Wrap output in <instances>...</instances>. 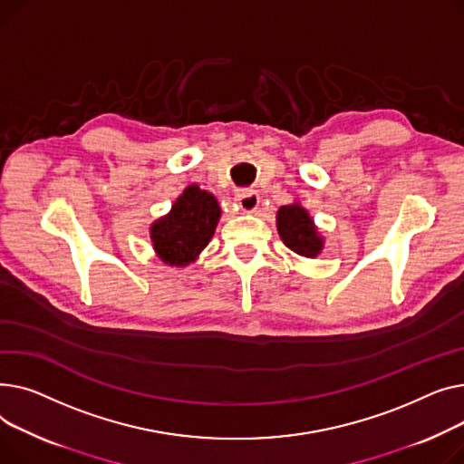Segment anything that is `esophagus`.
<instances>
[{"label": "esophagus", "instance_id": "34e87169", "mask_svg": "<svg viewBox=\"0 0 464 464\" xmlns=\"http://www.w3.org/2000/svg\"><path fill=\"white\" fill-rule=\"evenodd\" d=\"M236 202L243 211L253 213L260 204V197H258L256 190H253V188H243V190H237V193H236Z\"/></svg>", "mask_w": 464, "mask_h": 464}]
</instances>
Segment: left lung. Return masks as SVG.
I'll return each instance as SVG.
<instances>
[{"instance_id": "8db88e82", "label": "left lung", "mask_w": 464, "mask_h": 464, "mask_svg": "<svg viewBox=\"0 0 464 464\" xmlns=\"http://www.w3.org/2000/svg\"><path fill=\"white\" fill-rule=\"evenodd\" d=\"M277 232L290 251L305 258H316L324 249V236L318 232L309 211L292 202L277 211Z\"/></svg>"}]
</instances>
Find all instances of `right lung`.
<instances>
[{"label": "right lung", "mask_w": 464, "mask_h": 464, "mask_svg": "<svg viewBox=\"0 0 464 464\" xmlns=\"http://www.w3.org/2000/svg\"><path fill=\"white\" fill-rule=\"evenodd\" d=\"M219 219L221 206L215 195L195 183L185 187L170 211L150 227L155 255L169 266H188L208 247Z\"/></svg>", "instance_id": "right-lung-1"}]
</instances>
